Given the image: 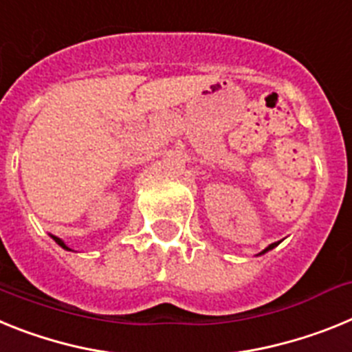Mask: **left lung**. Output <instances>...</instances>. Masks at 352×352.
Listing matches in <instances>:
<instances>
[{"label":"left lung","instance_id":"8db88e82","mask_svg":"<svg viewBox=\"0 0 352 352\" xmlns=\"http://www.w3.org/2000/svg\"><path fill=\"white\" fill-rule=\"evenodd\" d=\"M278 244H280V241H278V243H273V244H269V246H267V248H265V250H262V252H261V253H258V255H264V253H267V252H271V250H273V248H276V246H278Z\"/></svg>","mask_w":352,"mask_h":352}]
</instances>
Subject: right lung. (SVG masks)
<instances>
[{
    "label": "right lung",
    "mask_w": 352,
    "mask_h": 352,
    "mask_svg": "<svg viewBox=\"0 0 352 352\" xmlns=\"http://www.w3.org/2000/svg\"><path fill=\"white\" fill-rule=\"evenodd\" d=\"M51 237H53V239H54V241H56V244H60V246H62V248H63V250H67V252H72V250H70V248H69V246H67V244H65V243H63V241H62V239H60V237H56V235H51Z\"/></svg>",
    "instance_id": "obj_1"
}]
</instances>
